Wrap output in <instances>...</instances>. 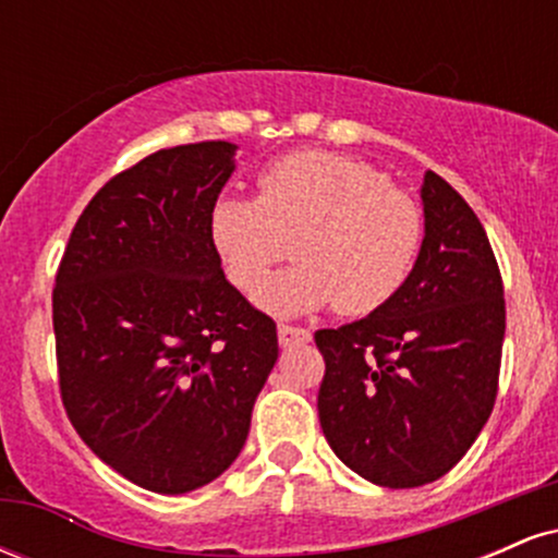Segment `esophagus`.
<instances>
[{
    "label": "esophagus",
    "instance_id": "34e87169",
    "mask_svg": "<svg viewBox=\"0 0 558 558\" xmlns=\"http://www.w3.org/2000/svg\"><path fill=\"white\" fill-rule=\"evenodd\" d=\"M278 341L283 349H291V345L299 343H310L312 341V332L304 328H293V325H278Z\"/></svg>",
    "mask_w": 558,
    "mask_h": 558
}]
</instances>
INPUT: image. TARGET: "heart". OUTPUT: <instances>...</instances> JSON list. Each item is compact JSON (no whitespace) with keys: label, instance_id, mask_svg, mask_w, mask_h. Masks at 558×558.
Wrapping results in <instances>:
<instances>
[{"label":"heart","instance_id":"obj_1","mask_svg":"<svg viewBox=\"0 0 558 558\" xmlns=\"http://www.w3.org/2000/svg\"><path fill=\"white\" fill-rule=\"evenodd\" d=\"M259 196H220L209 241L241 291H252L296 235L299 262L257 288L278 317L338 304L345 315L386 306L417 267L425 217L386 172L332 151H293L259 172Z\"/></svg>","mask_w":558,"mask_h":558}]
</instances>
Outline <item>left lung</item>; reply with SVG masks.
<instances>
[{"label": "left lung", "mask_w": 558, "mask_h": 558, "mask_svg": "<svg viewBox=\"0 0 558 558\" xmlns=\"http://www.w3.org/2000/svg\"><path fill=\"white\" fill-rule=\"evenodd\" d=\"M409 283L364 319L315 332L319 425L336 457L383 488H420L470 451L493 412L504 283L477 215L433 170Z\"/></svg>", "instance_id": "left-lung-1"}]
</instances>
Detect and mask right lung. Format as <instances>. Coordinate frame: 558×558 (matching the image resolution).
I'll return each instance as SVG.
<instances>
[{
	"label": "right lung",
	"instance_id": "add662e5",
	"mask_svg": "<svg viewBox=\"0 0 558 558\" xmlns=\"http://www.w3.org/2000/svg\"><path fill=\"white\" fill-rule=\"evenodd\" d=\"M235 151L172 146L114 175L75 222L54 280L70 422L101 462L165 496L239 459L278 362L275 323L228 283L209 241Z\"/></svg>",
	"mask_w": 558,
	"mask_h": 558
}]
</instances>
